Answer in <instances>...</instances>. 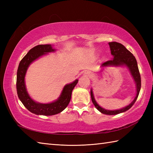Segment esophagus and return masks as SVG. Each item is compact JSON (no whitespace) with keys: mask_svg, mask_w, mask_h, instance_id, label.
<instances>
[{"mask_svg":"<svg viewBox=\"0 0 153 153\" xmlns=\"http://www.w3.org/2000/svg\"><path fill=\"white\" fill-rule=\"evenodd\" d=\"M83 75L86 77H91V74L89 71H85Z\"/></svg>","mask_w":153,"mask_h":153,"instance_id":"1","label":"esophagus"}]
</instances>
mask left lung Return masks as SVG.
<instances>
[{
  "label": "left lung",
  "instance_id": "1",
  "mask_svg": "<svg viewBox=\"0 0 153 153\" xmlns=\"http://www.w3.org/2000/svg\"><path fill=\"white\" fill-rule=\"evenodd\" d=\"M110 46L111 54L113 56V59L106 61L101 65V68H105L108 66H125L128 68L130 71L131 75L134 78L135 84H136V96L134 100L129 104V105L125 106L124 108L121 109L115 110H108L102 108L100 106L98 103L94 98L93 93L92 89H91V97L92 102L93 105L97 108V109L102 114L107 115H116L120 113L124 112L129 110L131 107L134 105L136 100L139 96V91L141 89V76L139 74V68L137 66V62L136 60L135 56L133 54L129 52L127 48L121 43H117V42H110L108 43Z\"/></svg>",
  "mask_w": 153,
  "mask_h": 153
}]
</instances>
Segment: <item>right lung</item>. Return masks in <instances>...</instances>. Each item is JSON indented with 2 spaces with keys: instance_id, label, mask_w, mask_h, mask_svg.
I'll return each mask as SVG.
<instances>
[{
  "instance_id": "1",
  "label": "right lung",
  "mask_w": 153,
  "mask_h": 153,
  "mask_svg": "<svg viewBox=\"0 0 153 153\" xmlns=\"http://www.w3.org/2000/svg\"><path fill=\"white\" fill-rule=\"evenodd\" d=\"M55 51L51 45H37L30 50L19 64L16 79L18 96L25 108L35 114L52 116L63 111L69 104L72 90L78 82V79H76L72 83L65 85L58 99L51 103L37 102L29 95L25 84V76L28 67L33 61L41 56Z\"/></svg>"
}]
</instances>
